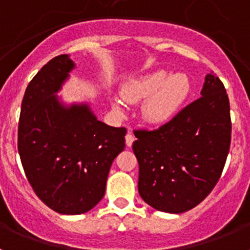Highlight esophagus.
Returning a JSON list of instances; mask_svg holds the SVG:
<instances>
[{"instance_id":"1","label":"esophagus","mask_w":250,"mask_h":250,"mask_svg":"<svg viewBox=\"0 0 250 250\" xmlns=\"http://www.w3.org/2000/svg\"><path fill=\"white\" fill-rule=\"evenodd\" d=\"M134 140H135V138H134V135H132L131 132H127L126 136H125V141H126V145H127V146H131L132 143H134Z\"/></svg>"}]
</instances>
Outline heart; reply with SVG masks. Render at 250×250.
<instances>
[{"label": "heart", "instance_id": "1", "mask_svg": "<svg viewBox=\"0 0 250 250\" xmlns=\"http://www.w3.org/2000/svg\"><path fill=\"white\" fill-rule=\"evenodd\" d=\"M191 91V83L188 75L183 72L167 75V71H155L131 79L123 87V99L127 103L143 105V118L145 121L161 125L170 121L187 101ZM112 107L123 114V103L118 99L112 100Z\"/></svg>", "mask_w": 250, "mask_h": 250}]
</instances>
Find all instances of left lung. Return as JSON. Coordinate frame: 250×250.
Listing matches in <instances>:
<instances>
[{"instance_id": "left-lung-1", "label": "left lung", "mask_w": 250, "mask_h": 250, "mask_svg": "<svg viewBox=\"0 0 250 250\" xmlns=\"http://www.w3.org/2000/svg\"><path fill=\"white\" fill-rule=\"evenodd\" d=\"M202 98L155 130H135L139 194L156 210L179 214L209 195L224 169L231 138L224 85L208 74Z\"/></svg>"}]
</instances>
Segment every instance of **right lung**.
Returning <instances> with one entry per match:
<instances>
[{"instance_id": "right-lung-1", "label": "right lung", "mask_w": 250, "mask_h": 250, "mask_svg": "<svg viewBox=\"0 0 250 250\" xmlns=\"http://www.w3.org/2000/svg\"><path fill=\"white\" fill-rule=\"evenodd\" d=\"M75 63L50 60L28 83L19 121V154L40 199L60 214L91 210L103 199L112 161L125 147V127L99 121L87 104L63 105L57 92Z\"/></svg>"}]
</instances>
